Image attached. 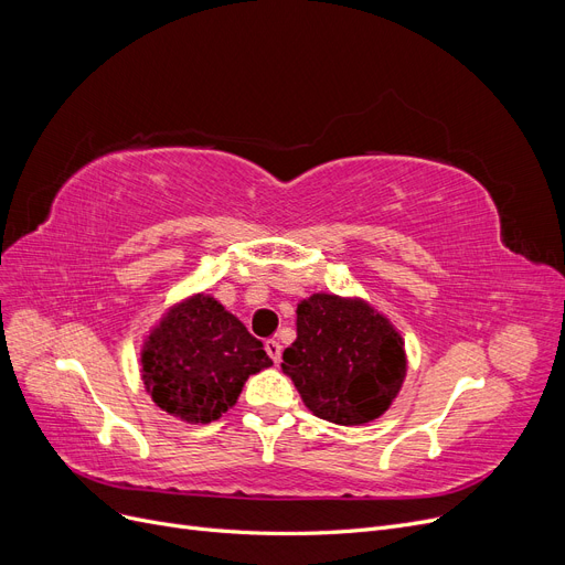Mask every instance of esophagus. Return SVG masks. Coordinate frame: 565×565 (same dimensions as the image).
I'll return each instance as SVG.
<instances>
[{
	"label": "esophagus",
	"instance_id": "obj_1",
	"mask_svg": "<svg viewBox=\"0 0 565 565\" xmlns=\"http://www.w3.org/2000/svg\"><path fill=\"white\" fill-rule=\"evenodd\" d=\"M264 349H266V354L274 359V363H278V361H280L282 347H280V342H278V340H266V342H264Z\"/></svg>",
	"mask_w": 565,
	"mask_h": 565
}]
</instances>
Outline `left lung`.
I'll use <instances>...</instances> for the list:
<instances>
[{"mask_svg":"<svg viewBox=\"0 0 565 565\" xmlns=\"http://www.w3.org/2000/svg\"><path fill=\"white\" fill-rule=\"evenodd\" d=\"M306 407L338 425L380 418L407 374L405 342L361 299L312 294L297 308V340L282 352Z\"/></svg>","mask_w":565,"mask_h":565,"instance_id":"8db88e82","label":"left lung"}]
</instances>
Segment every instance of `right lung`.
Returning a JSON list of instances; mask_svg holds the SVG:
<instances>
[{
	"instance_id": "add662e5",
	"label": "right lung",
	"mask_w": 565,
	"mask_h": 565,
	"mask_svg": "<svg viewBox=\"0 0 565 565\" xmlns=\"http://www.w3.org/2000/svg\"><path fill=\"white\" fill-rule=\"evenodd\" d=\"M142 380L156 405L185 420H218L250 374L274 365L264 344L209 294L172 306L147 335Z\"/></svg>"
}]
</instances>
